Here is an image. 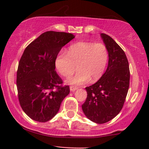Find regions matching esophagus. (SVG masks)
Instances as JSON below:
<instances>
[{
	"label": "esophagus",
	"instance_id": "34e87169",
	"mask_svg": "<svg viewBox=\"0 0 149 149\" xmlns=\"http://www.w3.org/2000/svg\"><path fill=\"white\" fill-rule=\"evenodd\" d=\"M78 89V87L76 86H70V91H75L76 90Z\"/></svg>",
	"mask_w": 149,
	"mask_h": 149
}]
</instances>
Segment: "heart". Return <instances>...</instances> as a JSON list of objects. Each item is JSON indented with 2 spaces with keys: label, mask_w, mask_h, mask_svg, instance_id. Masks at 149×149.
Wrapping results in <instances>:
<instances>
[{
  "label": "heart",
  "mask_w": 149,
  "mask_h": 149,
  "mask_svg": "<svg viewBox=\"0 0 149 149\" xmlns=\"http://www.w3.org/2000/svg\"><path fill=\"white\" fill-rule=\"evenodd\" d=\"M108 61V51L102 43L79 42L68 47L67 54L61 52L55 61L57 70L67 77L76 70L79 71L68 78L65 83L69 85L81 86L98 81L103 75Z\"/></svg>",
  "instance_id": "b5f03b06"
}]
</instances>
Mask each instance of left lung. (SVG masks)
Wrapping results in <instances>:
<instances>
[{"instance_id": "left-lung-1", "label": "left lung", "mask_w": 149, "mask_h": 149, "mask_svg": "<svg viewBox=\"0 0 149 149\" xmlns=\"http://www.w3.org/2000/svg\"><path fill=\"white\" fill-rule=\"evenodd\" d=\"M108 51V65L100 80L86 87L87 97L82 110L88 120L97 124L109 122L119 114L130 84L127 57L116 42L106 34H100Z\"/></svg>"}]
</instances>
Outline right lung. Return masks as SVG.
I'll return each mask as SVG.
<instances>
[{"label": "right lung", "mask_w": 149, "mask_h": 149, "mask_svg": "<svg viewBox=\"0 0 149 149\" xmlns=\"http://www.w3.org/2000/svg\"><path fill=\"white\" fill-rule=\"evenodd\" d=\"M74 37L70 33L46 31L24 51L16 86L21 107L31 119L45 123L53 118L70 93L68 86H61L63 81L55 71V61L61 48Z\"/></svg>", "instance_id": "obj_1"}]
</instances>
